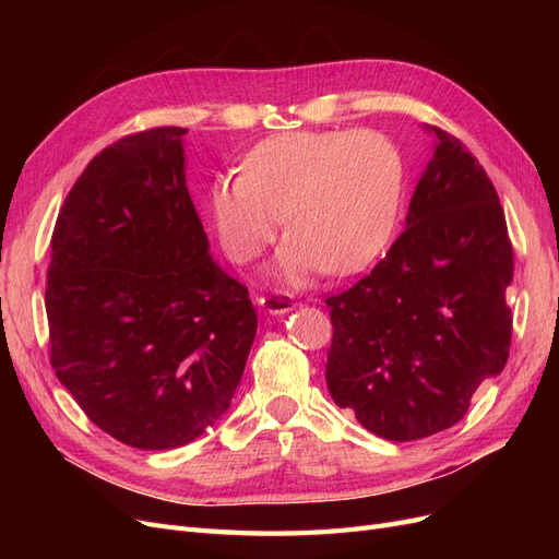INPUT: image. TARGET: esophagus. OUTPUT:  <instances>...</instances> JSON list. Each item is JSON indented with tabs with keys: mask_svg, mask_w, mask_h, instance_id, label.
<instances>
[{
	"mask_svg": "<svg viewBox=\"0 0 559 559\" xmlns=\"http://www.w3.org/2000/svg\"><path fill=\"white\" fill-rule=\"evenodd\" d=\"M259 306L267 314H286V312H292L296 308V302L289 296H284V294H270V296L259 298Z\"/></svg>",
	"mask_w": 559,
	"mask_h": 559,
	"instance_id": "esophagus-1",
	"label": "esophagus"
}]
</instances>
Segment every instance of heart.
<instances>
[{
	"label": "heart",
	"mask_w": 559,
	"mask_h": 559,
	"mask_svg": "<svg viewBox=\"0 0 559 559\" xmlns=\"http://www.w3.org/2000/svg\"><path fill=\"white\" fill-rule=\"evenodd\" d=\"M405 163L378 130L282 132L253 146L245 173L212 181L214 228L233 261L247 263L275 240L273 275L306 284L329 267L347 275L373 263L399 224Z\"/></svg>",
	"instance_id": "obj_1"
}]
</instances>
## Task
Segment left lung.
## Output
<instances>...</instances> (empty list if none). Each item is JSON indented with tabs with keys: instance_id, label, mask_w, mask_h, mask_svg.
I'll list each match as a JSON object with an SVG mask.
<instances>
[{
	"instance_id": "left-lung-1",
	"label": "left lung",
	"mask_w": 559,
	"mask_h": 559,
	"mask_svg": "<svg viewBox=\"0 0 559 559\" xmlns=\"http://www.w3.org/2000/svg\"><path fill=\"white\" fill-rule=\"evenodd\" d=\"M386 257L331 296L329 392L386 441H417L460 421L511 347L506 286L513 247L480 163L445 130Z\"/></svg>"
}]
</instances>
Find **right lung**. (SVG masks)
I'll use <instances>...</instances> for the list:
<instances>
[{
  "label": "right lung",
  "instance_id": "right-lung-1",
  "mask_svg": "<svg viewBox=\"0 0 559 559\" xmlns=\"http://www.w3.org/2000/svg\"><path fill=\"white\" fill-rule=\"evenodd\" d=\"M183 128L130 134L72 186L50 240V366L130 448L195 441L230 408L257 308L210 253Z\"/></svg>",
  "mask_w": 559,
  "mask_h": 559
}]
</instances>
